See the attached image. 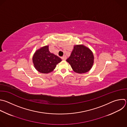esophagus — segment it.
I'll list each match as a JSON object with an SVG mask.
<instances>
[{"label": "esophagus", "mask_w": 127, "mask_h": 127, "mask_svg": "<svg viewBox=\"0 0 127 127\" xmlns=\"http://www.w3.org/2000/svg\"><path fill=\"white\" fill-rule=\"evenodd\" d=\"M62 59L63 60H66V59H67V57L66 55H64L62 57Z\"/></svg>", "instance_id": "obj_1"}]
</instances>
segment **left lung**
Instances as JSON below:
<instances>
[{"instance_id": "left-lung-1", "label": "left lung", "mask_w": 127, "mask_h": 127, "mask_svg": "<svg viewBox=\"0 0 127 127\" xmlns=\"http://www.w3.org/2000/svg\"><path fill=\"white\" fill-rule=\"evenodd\" d=\"M94 60L92 51L86 46L80 44L74 46L71 54L66 61L71 65L75 72L82 74L91 70Z\"/></svg>"}]
</instances>
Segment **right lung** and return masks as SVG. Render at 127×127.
<instances>
[{
    "instance_id": "right-lung-1",
    "label": "right lung",
    "mask_w": 127,
    "mask_h": 127,
    "mask_svg": "<svg viewBox=\"0 0 127 127\" xmlns=\"http://www.w3.org/2000/svg\"><path fill=\"white\" fill-rule=\"evenodd\" d=\"M62 59L49 50V45L37 50L32 57L35 68L40 73L48 74L52 72Z\"/></svg>"
}]
</instances>
